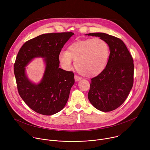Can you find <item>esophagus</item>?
Masks as SVG:
<instances>
[{"mask_svg": "<svg viewBox=\"0 0 150 150\" xmlns=\"http://www.w3.org/2000/svg\"><path fill=\"white\" fill-rule=\"evenodd\" d=\"M74 78H75V80L76 82L79 81H80V80L81 79V77H79V76L76 75L74 76Z\"/></svg>", "mask_w": 150, "mask_h": 150, "instance_id": "1", "label": "esophagus"}]
</instances>
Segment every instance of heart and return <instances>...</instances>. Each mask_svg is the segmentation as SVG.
<instances>
[{
	"label": "heart",
	"mask_w": 150,
	"mask_h": 150,
	"mask_svg": "<svg viewBox=\"0 0 150 150\" xmlns=\"http://www.w3.org/2000/svg\"><path fill=\"white\" fill-rule=\"evenodd\" d=\"M109 47L100 38L78 40L72 43L68 51L62 50L58 55L61 67L66 71L72 68L73 60L78 71L83 76L91 77L101 73L108 65Z\"/></svg>",
	"instance_id": "b5f03b06"
}]
</instances>
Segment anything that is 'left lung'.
I'll list each match as a JSON object with an SVG mask.
<instances>
[{
	"instance_id": "left-lung-1",
	"label": "left lung",
	"mask_w": 150,
	"mask_h": 150,
	"mask_svg": "<svg viewBox=\"0 0 150 150\" xmlns=\"http://www.w3.org/2000/svg\"><path fill=\"white\" fill-rule=\"evenodd\" d=\"M85 35L104 40L110 51L104 70L91 80L88 100L96 109L101 112L114 110L123 103L132 88V57L123 41L116 37L103 33Z\"/></svg>"
}]
</instances>
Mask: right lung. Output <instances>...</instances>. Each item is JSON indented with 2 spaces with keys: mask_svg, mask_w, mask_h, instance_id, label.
I'll use <instances>...</instances> for the list:
<instances>
[{
  "mask_svg": "<svg viewBox=\"0 0 150 150\" xmlns=\"http://www.w3.org/2000/svg\"><path fill=\"white\" fill-rule=\"evenodd\" d=\"M72 32L41 34L23 45L17 54L14 74L19 96L34 112L50 116L65 106L71 89L75 83L74 74L59 68V53ZM37 57L44 58L45 70L39 83L31 82L25 67Z\"/></svg>",
  "mask_w": 150,
  "mask_h": 150,
  "instance_id": "obj_1",
  "label": "right lung"
}]
</instances>
